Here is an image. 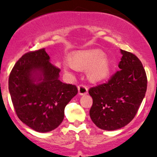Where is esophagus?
<instances>
[{
	"label": "esophagus",
	"mask_w": 157,
	"mask_h": 157,
	"mask_svg": "<svg viewBox=\"0 0 157 157\" xmlns=\"http://www.w3.org/2000/svg\"><path fill=\"white\" fill-rule=\"evenodd\" d=\"M78 93L80 95H84L88 93V88L86 85L80 84L78 86Z\"/></svg>",
	"instance_id": "obj_1"
}]
</instances>
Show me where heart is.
Wrapping results in <instances>:
<instances>
[{"label": "heart", "instance_id": "obj_1", "mask_svg": "<svg viewBox=\"0 0 157 157\" xmlns=\"http://www.w3.org/2000/svg\"><path fill=\"white\" fill-rule=\"evenodd\" d=\"M100 50L82 51L73 54L69 58V64L73 68L79 71L88 69V78L93 82L104 80L110 72V63ZM67 72V67H64Z\"/></svg>", "mask_w": 157, "mask_h": 157}]
</instances>
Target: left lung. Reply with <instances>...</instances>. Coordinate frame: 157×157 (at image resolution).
<instances>
[{
	"label": "left lung",
	"mask_w": 157,
	"mask_h": 157,
	"mask_svg": "<svg viewBox=\"0 0 157 157\" xmlns=\"http://www.w3.org/2000/svg\"><path fill=\"white\" fill-rule=\"evenodd\" d=\"M122 58L106 83L93 86L90 110L92 121L102 130L113 131L128 124L137 113L147 91L146 71L141 61L131 52L121 49Z\"/></svg>",
	"instance_id": "8db88e82"
}]
</instances>
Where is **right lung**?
Here are the masks:
<instances>
[{
    "label": "right lung",
    "instance_id": "1",
    "mask_svg": "<svg viewBox=\"0 0 157 157\" xmlns=\"http://www.w3.org/2000/svg\"><path fill=\"white\" fill-rule=\"evenodd\" d=\"M60 71L41 48L24 54L9 76V91L17 117L38 132L58 128L64 119V108L78 92L75 85L58 80Z\"/></svg>",
    "mask_w": 157,
    "mask_h": 157
}]
</instances>
